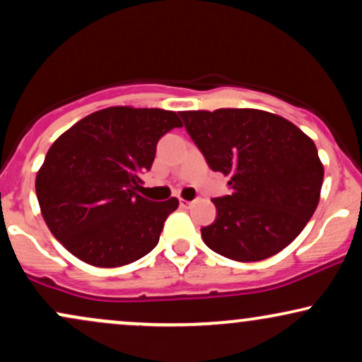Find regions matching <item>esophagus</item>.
Here are the masks:
<instances>
[{
  "label": "esophagus",
  "instance_id": "obj_1",
  "mask_svg": "<svg viewBox=\"0 0 362 362\" xmlns=\"http://www.w3.org/2000/svg\"><path fill=\"white\" fill-rule=\"evenodd\" d=\"M178 202H180L182 209H189L192 206V201H187V199H178Z\"/></svg>",
  "mask_w": 362,
  "mask_h": 362
}]
</instances>
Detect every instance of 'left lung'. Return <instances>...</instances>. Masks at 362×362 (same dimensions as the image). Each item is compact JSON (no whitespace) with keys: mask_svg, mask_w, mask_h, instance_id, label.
<instances>
[{"mask_svg":"<svg viewBox=\"0 0 362 362\" xmlns=\"http://www.w3.org/2000/svg\"><path fill=\"white\" fill-rule=\"evenodd\" d=\"M187 132L231 195L213 199L201 230L211 250L236 262L269 259L301 233L320 201L323 165L311 138L288 119L257 109L180 112Z\"/></svg>","mask_w":362,"mask_h":362,"instance_id":"obj_1","label":"left lung"}]
</instances>
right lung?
Returning <instances> with one entry per match:
<instances>
[{"label": "right lung", "instance_id": "1", "mask_svg": "<svg viewBox=\"0 0 362 362\" xmlns=\"http://www.w3.org/2000/svg\"><path fill=\"white\" fill-rule=\"evenodd\" d=\"M173 127H182L177 112L117 105L86 115L54 141L35 192L45 224L66 250L112 269L156 247L178 199L149 201L138 187L158 139Z\"/></svg>", "mask_w": 362, "mask_h": 362}]
</instances>
